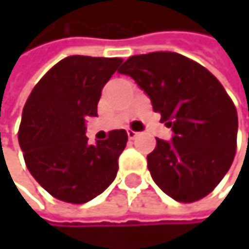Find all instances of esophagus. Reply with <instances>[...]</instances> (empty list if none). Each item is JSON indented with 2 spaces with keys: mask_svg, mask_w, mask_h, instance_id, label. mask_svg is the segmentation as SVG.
Segmentation results:
<instances>
[{
  "mask_svg": "<svg viewBox=\"0 0 249 249\" xmlns=\"http://www.w3.org/2000/svg\"><path fill=\"white\" fill-rule=\"evenodd\" d=\"M127 134H128V139H136L140 133H137V131H134V130H127Z\"/></svg>",
  "mask_w": 249,
  "mask_h": 249,
  "instance_id": "obj_1",
  "label": "esophagus"
}]
</instances>
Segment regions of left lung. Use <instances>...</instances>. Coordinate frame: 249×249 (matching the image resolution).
Segmentation results:
<instances>
[{
  "label": "left lung",
  "instance_id": "8db88e82",
  "mask_svg": "<svg viewBox=\"0 0 249 249\" xmlns=\"http://www.w3.org/2000/svg\"><path fill=\"white\" fill-rule=\"evenodd\" d=\"M151 98L170 142L157 139L148 155L154 182L178 202L208 196L229 172L237 137V112L219 80L196 61L175 52L130 56L118 70Z\"/></svg>",
  "mask_w": 249,
  "mask_h": 249
}]
</instances>
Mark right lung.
Segmentation results:
<instances>
[{
  "label": "right lung",
  "instance_id": "obj_1",
  "mask_svg": "<svg viewBox=\"0 0 249 249\" xmlns=\"http://www.w3.org/2000/svg\"><path fill=\"white\" fill-rule=\"evenodd\" d=\"M121 62V58L67 56L40 79L25 103L19 127L25 164L62 202L87 203L116 178L127 131L113 130L109 139L89 145L85 119L97 116L101 89Z\"/></svg>",
  "mask_w": 249,
  "mask_h": 249
}]
</instances>
